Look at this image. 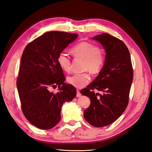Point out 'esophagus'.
<instances>
[{"mask_svg": "<svg viewBox=\"0 0 152 152\" xmlns=\"http://www.w3.org/2000/svg\"><path fill=\"white\" fill-rule=\"evenodd\" d=\"M77 97H80V96H81V93H80V92L79 91V90H77Z\"/></svg>", "mask_w": 152, "mask_h": 152, "instance_id": "esophagus-1", "label": "esophagus"}]
</instances>
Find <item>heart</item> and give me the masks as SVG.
Returning a JSON list of instances; mask_svg holds the SVG:
<instances>
[{
    "instance_id": "obj_1",
    "label": "heart",
    "mask_w": 152,
    "mask_h": 152,
    "mask_svg": "<svg viewBox=\"0 0 152 152\" xmlns=\"http://www.w3.org/2000/svg\"><path fill=\"white\" fill-rule=\"evenodd\" d=\"M97 45L87 42H81L76 44L71 49V52L76 58L85 59L84 70L89 71L93 73H98L103 68L105 63V57L99 51ZM57 61L62 70L66 72L71 70L70 59L65 53H61L58 55ZM91 80V75L88 72L75 73L67 78L69 84L77 88H82Z\"/></svg>"
}]
</instances>
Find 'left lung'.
Wrapping results in <instances>:
<instances>
[{
    "label": "left lung",
    "mask_w": 152,
    "mask_h": 152,
    "mask_svg": "<svg viewBox=\"0 0 152 152\" xmlns=\"http://www.w3.org/2000/svg\"><path fill=\"white\" fill-rule=\"evenodd\" d=\"M106 52L105 63L95 80L82 89L91 104L84 112L87 122L96 127L110 125L125 111L133 79V69L129 49L122 41L108 34L96 35ZM94 90L103 94H95Z\"/></svg>",
    "instance_id": "left-lung-1"
}]
</instances>
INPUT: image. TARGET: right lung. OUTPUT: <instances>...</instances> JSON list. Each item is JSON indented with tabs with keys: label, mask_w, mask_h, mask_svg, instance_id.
I'll use <instances>...</instances> for the list:
<instances>
[{
	"label": "right lung",
	"mask_w": 152,
	"mask_h": 152,
	"mask_svg": "<svg viewBox=\"0 0 152 152\" xmlns=\"http://www.w3.org/2000/svg\"><path fill=\"white\" fill-rule=\"evenodd\" d=\"M76 34L48 31L25 47L16 81L21 110L31 124L40 129H50L61 119L63 103L70 102L76 89L66 84L58 55L77 37ZM58 85L56 94L49 89Z\"/></svg>",
	"instance_id": "add662e5"
}]
</instances>
